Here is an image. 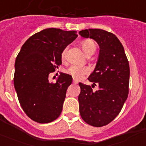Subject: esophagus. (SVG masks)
Listing matches in <instances>:
<instances>
[{
	"label": "esophagus",
	"instance_id": "1",
	"mask_svg": "<svg viewBox=\"0 0 146 146\" xmlns=\"http://www.w3.org/2000/svg\"><path fill=\"white\" fill-rule=\"evenodd\" d=\"M73 83H74V84H77V83H78V81H77L76 79H74V78H73Z\"/></svg>",
	"mask_w": 146,
	"mask_h": 146
}]
</instances>
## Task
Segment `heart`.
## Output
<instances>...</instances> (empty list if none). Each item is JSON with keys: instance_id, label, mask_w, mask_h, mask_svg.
<instances>
[{"instance_id": "obj_1", "label": "heart", "mask_w": 146, "mask_h": 146, "mask_svg": "<svg viewBox=\"0 0 146 146\" xmlns=\"http://www.w3.org/2000/svg\"><path fill=\"white\" fill-rule=\"evenodd\" d=\"M81 47L86 55L91 53L94 50H96V45L94 41L91 39H86L82 41L81 43ZM66 49H64L61 52V59L64 60L66 57ZM67 74H70L71 76L75 79H80L83 76L89 73V69L86 66H81L77 65H72L66 70Z\"/></svg>"}]
</instances>
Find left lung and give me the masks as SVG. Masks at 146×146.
I'll use <instances>...</instances> for the list:
<instances>
[{
    "label": "left lung",
    "instance_id": "8db88e82",
    "mask_svg": "<svg viewBox=\"0 0 146 146\" xmlns=\"http://www.w3.org/2000/svg\"><path fill=\"white\" fill-rule=\"evenodd\" d=\"M79 33L99 46L96 67L88 78L99 90L94 91L90 86L80 82L78 101L83 121L100 127L114 120L128 97L129 65L123 45L113 33L102 29L82 30Z\"/></svg>",
    "mask_w": 146,
    "mask_h": 146
}]
</instances>
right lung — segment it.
Listing matches in <instances>:
<instances>
[{"label": "right lung", "mask_w": 146, "mask_h": 146, "mask_svg": "<svg viewBox=\"0 0 146 146\" xmlns=\"http://www.w3.org/2000/svg\"><path fill=\"white\" fill-rule=\"evenodd\" d=\"M77 37L76 31L46 28L30 37L15 60L14 85L22 108L40 123L58 118L72 76L60 73L55 83L49 74L62 64L61 52Z\"/></svg>", "instance_id": "add662e5"}]
</instances>
